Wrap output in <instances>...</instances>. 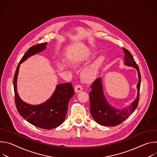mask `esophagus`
Segmentation results:
<instances>
[{
	"label": "esophagus",
	"instance_id": "34e87169",
	"mask_svg": "<svg viewBox=\"0 0 157 157\" xmlns=\"http://www.w3.org/2000/svg\"><path fill=\"white\" fill-rule=\"evenodd\" d=\"M82 90V86H81L79 84H77L75 87V91L76 93H79V92L81 91Z\"/></svg>",
	"mask_w": 157,
	"mask_h": 157
}]
</instances>
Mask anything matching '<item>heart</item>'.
<instances>
[{
  "label": "heart",
  "mask_w": 157,
  "mask_h": 157,
  "mask_svg": "<svg viewBox=\"0 0 157 157\" xmlns=\"http://www.w3.org/2000/svg\"><path fill=\"white\" fill-rule=\"evenodd\" d=\"M104 58L102 56L98 57L92 63H91L86 68H85L82 72V77L84 80L90 81L94 79L100 68L103 64Z\"/></svg>",
  "instance_id": "1"
}]
</instances>
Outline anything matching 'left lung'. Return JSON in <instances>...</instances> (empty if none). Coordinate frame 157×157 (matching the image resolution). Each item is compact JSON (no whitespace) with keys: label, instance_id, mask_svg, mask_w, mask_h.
Segmentation results:
<instances>
[{"label":"left lung","instance_id":"8db88e82","mask_svg":"<svg viewBox=\"0 0 157 157\" xmlns=\"http://www.w3.org/2000/svg\"><path fill=\"white\" fill-rule=\"evenodd\" d=\"M124 56V64L128 66L135 68L138 72L139 82L137 85V98L127 107L122 110L112 107L104 94L102 80L101 78H97L91 84V91L89 93L90 100V112L94 121L101 125L116 126L127 119L129 116L137 107L139 101V94L141 83V75L139 66L134 60L130 52L123 48Z\"/></svg>","mask_w":157,"mask_h":157}]
</instances>
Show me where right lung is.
Wrapping results in <instances>:
<instances>
[{
    "instance_id": "right-lung-1",
    "label": "right lung",
    "mask_w": 157,
    "mask_h": 157,
    "mask_svg": "<svg viewBox=\"0 0 157 157\" xmlns=\"http://www.w3.org/2000/svg\"><path fill=\"white\" fill-rule=\"evenodd\" d=\"M47 43L30 47L20 61L13 78L15 105L18 113L32 125L43 129H52L59 126L64 121L70 100L75 94L71 83L56 86L52 97L43 104L30 105L22 101L17 90V81L20 65L29 57L45 50Z\"/></svg>"
}]
</instances>
